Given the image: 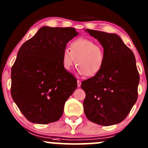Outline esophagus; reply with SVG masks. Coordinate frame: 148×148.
Listing matches in <instances>:
<instances>
[{
    "instance_id": "esophagus-1",
    "label": "esophagus",
    "mask_w": 148,
    "mask_h": 148,
    "mask_svg": "<svg viewBox=\"0 0 148 148\" xmlns=\"http://www.w3.org/2000/svg\"><path fill=\"white\" fill-rule=\"evenodd\" d=\"M81 81H80V80H78V81H77L78 87H80V86H81Z\"/></svg>"
}]
</instances>
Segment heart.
<instances>
[{
	"instance_id": "1",
	"label": "heart",
	"mask_w": 148,
	"mask_h": 148,
	"mask_svg": "<svg viewBox=\"0 0 148 148\" xmlns=\"http://www.w3.org/2000/svg\"><path fill=\"white\" fill-rule=\"evenodd\" d=\"M76 70L80 74L93 76L102 69L105 61L103 47L88 38L80 37L73 40L69 49H64L62 53L63 68L68 71L75 62Z\"/></svg>"
}]
</instances>
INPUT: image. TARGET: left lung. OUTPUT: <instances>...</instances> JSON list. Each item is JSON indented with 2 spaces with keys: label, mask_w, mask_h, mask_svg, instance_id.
<instances>
[{
  "label": "left lung",
  "mask_w": 148,
  "mask_h": 148,
  "mask_svg": "<svg viewBox=\"0 0 148 148\" xmlns=\"http://www.w3.org/2000/svg\"><path fill=\"white\" fill-rule=\"evenodd\" d=\"M85 30L102 46L105 61L97 74L81 83L86 92L84 113L90 121L99 125L118 124L126 118L138 98L135 56L116 34Z\"/></svg>",
  "instance_id": "1"
}]
</instances>
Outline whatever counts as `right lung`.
Returning a JSON list of instances; mask_svg holds the SVG:
<instances>
[{
	"label": "right lung",
	"instance_id": "obj_1",
	"mask_svg": "<svg viewBox=\"0 0 148 148\" xmlns=\"http://www.w3.org/2000/svg\"><path fill=\"white\" fill-rule=\"evenodd\" d=\"M78 34L74 28L43 26L18 50L12 67L11 95L31 123L58 121L77 88V80L62 67V53Z\"/></svg>",
	"mask_w": 148,
	"mask_h": 148
}]
</instances>
